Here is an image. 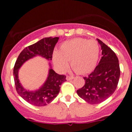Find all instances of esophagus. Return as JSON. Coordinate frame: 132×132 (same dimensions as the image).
<instances>
[{"instance_id": "1", "label": "esophagus", "mask_w": 132, "mask_h": 132, "mask_svg": "<svg viewBox=\"0 0 132 132\" xmlns=\"http://www.w3.org/2000/svg\"><path fill=\"white\" fill-rule=\"evenodd\" d=\"M73 78V77H71V76H67L66 77V80H72Z\"/></svg>"}]
</instances>
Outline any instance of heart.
<instances>
[{
    "instance_id": "obj_1",
    "label": "heart",
    "mask_w": 132,
    "mask_h": 132,
    "mask_svg": "<svg viewBox=\"0 0 132 132\" xmlns=\"http://www.w3.org/2000/svg\"><path fill=\"white\" fill-rule=\"evenodd\" d=\"M100 55V46L94 39L77 38L62 44L59 52L53 55L55 66L61 71L68 66V61L73 70L78 74L91 72L96 67Z\"/></svg>"
}]
</instances>
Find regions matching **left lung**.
I'll list each match as a JSON object with an SVG mask.
<instances>
[{
    "mask_svg": "<svg viewBox=\"0 0 132 132\" xmlns=\"http://www.w3.org/2000/svg\"><path fill=\"white\" fill-rule=\"evenodd\" d=\"M102 56L94 71L84 77L85 84L77 91L78 95L90 104L106 100L116 91L120 77L118 58L114 52L98 39Z\"/></svg>",
    "mask_w": 132,
    "mask_h": 132,
    "instance_id": "8db88e82",
    "label": "left lung"
}]
</instances>
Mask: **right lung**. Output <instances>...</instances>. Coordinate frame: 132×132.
I'll return each instance as SVG.
<instances>
[{"label":"right lung","mask_w":132,"mask_h":132,"mask_svg":"<svg viewBox=\"0 0 132 132\" xmlns=\"http://www.w3.org/2000/svg\"><path fill=\"white\" fill-rule=\"evenodd\" d=\"M58 40L59 38L57 37L54 38L49 37L41 39L36 43L23 49L16 61L13 69L16 90L23 100L32 105L42 107L50 103L59 93L60 86L66 81V75H59L52 69H50L48 77L45 84L38 91H28L21 86L19 82L18 70L25 61L37 55H41L48 60H52L54 47Z\"/></svg>","instance_id":"1"}]
</instances>
